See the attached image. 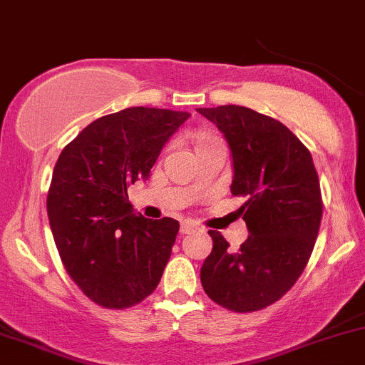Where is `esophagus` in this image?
I'll use <instances>...</instances> for the list:
<instances>
[{
	"label": "esophagus",
	"mask_w": 365,
	"mask_h": 365,
	"mask_svg": "<svg viewBox=\"0 0 365 365\" xmlns=\"http://www.w3.org/2000/svg\"><path fill=\"white\" fill-rule=\"evenodd\" d=\"M197 230H198V226L195 225V222L184 221L181 225V233L182 235H190V233H193V231H197Z\"/></svg>",
	"instance_id": "1"
}]
</instances>
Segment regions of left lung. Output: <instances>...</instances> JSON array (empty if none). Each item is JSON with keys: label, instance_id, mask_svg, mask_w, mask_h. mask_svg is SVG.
Here are the masks:
<instances>
[{"label": "left lung", "instance_id": "8db88e82", "mask_svg": "<svg viewBox=\"0 0 365 365\" xmlns=\"http://www.w3.org/2000/svg\"><path fill=\"white\" fill-rule=\"evenodd\" d=\"M225 135L233 160V197H245L240 214L249 238L237 252L210 230L212 252L200 269L214 303L247 313L280 299L312 256L322 198L309 151L284 123L244 106L198 108Z\"/></svg>", "mask_w": 365, "mask_h": 365}]
</instances>
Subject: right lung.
I'll return each mask as SVG.
<instances>
[{
  "label": "right lung",
  "mask_w": 365,
  "mask_h": 365,
  "mask_svg": "<svg viewBox=\"0 0 365 365\" xmlns=\"http://www.w3.org/2000/svg\"><path fill=\"white\" fill-rule=\"evenodd\" d=\"M190 113L127 108L85 127L58 156L46 212L66 272L93 303L128 308L155 291L179 222L146 219L127 187L150 178Z\"/></svg>",
  "instance_id": "add662e5"
}]
</instances>
